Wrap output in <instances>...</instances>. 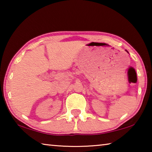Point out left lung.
I'll use <instances>...</instances> for the list:
<instances>
[{
    "label": "left lung",
    "mask_w": 152,
    "mask_h": 152,
    "mask_svg": "<svg viewBox=\"0 0 152 152\" xmlns=\"http://www.w3.org/2000/svg\"><path fill=\"white\" fill-rule=\"evenodd\" d=\"M126 51H127V53H128V51H127V50H126Z\"/></svg>",
    "instance_id": "obj_1"
}]
</instances>
